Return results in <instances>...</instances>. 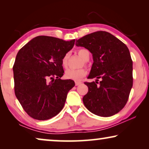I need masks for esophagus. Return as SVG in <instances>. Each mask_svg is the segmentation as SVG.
Masks as SVG:
<instances>
[{
	"mask_svg": "<svg viewBox=\"0 0 149 149\" xmlns=\"http://www.w3.org/2000/svg\"><path fill=\"white\" fill-rule=\"evenodd\" d=\"M81 83V81H75V85H76V86H77V85H80Z\"/></svg>",
	"mask_w": 149,
	"mask_h": 149,
	"instance_id": "34e87169",
	"label": "esophagus"
}]
</instances>
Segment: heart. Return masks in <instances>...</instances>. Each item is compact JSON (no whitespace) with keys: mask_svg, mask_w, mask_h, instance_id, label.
<instances>
[{"mask_svg":"<svg viewBox=\"0 0 149 149\" xmlns=\"http://www.w3.org/2000/svg\"><path fill=\"white\" fill-rule=\"evenodd\" d=\"M79 54L85 61H88L89 59V52L88 50L85 49H81L78 51ZM69 58V53H67L64 56L62 59V66L64 68H66L68 65V61ZM87 74V70L85 68L81 69H73L68 68L65 72V77L68 79H72V80H80L84 77Z\"/></svg>","mask_w":149,"mask_h":149,"instance_id":"1","label":"heart"}]
</instances>
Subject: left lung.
<instances>
[{"label":"left lung","instance_id":"obj_1","mask_svg":"<svg viewBox=\"0 0 149 149\" xmlns=\"http://www.w3.org/2000/svg\"><path fill=\"white\" fill-rule=\"evenodd\" d=\"M76 45L92 54L93 63L88 79H96L95 82L84 83L88 87L83 97L85 107L100 117L118 113L127 103L133 85V62L127 47L105 31L85 35L77 40Z\"/></svg>","mask_w":149,"mask_h":149}]
</instances>
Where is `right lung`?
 <instances>
[{"mask_svg": "<svg viewBox=\"0 0 149 149\" xmlns=\"http://www.w3.org/2000/svg\"><path fill=\"white\" fill-rule=\"evenodd\" d=\"M75 40L38 36L21 48L14 63L15 94L30 117L47 120L62 111L74 81L62 80V59Z\"/></svg>", "mask_w": 149, "mask_h": 149, "instance_id": "1", "label": "right lung"}]
</instances>
